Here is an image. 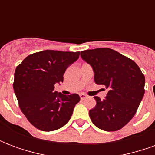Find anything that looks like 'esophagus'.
<instances>
[{"label": "esophagus", "instance_id": "34e87169", "mask_svg": "<svg viewBox=\"0 0 155 155\" xmlns=\"http://www.w3.org/2000/svg\"><path fill=\"white\" fill-rule=\"evenodd\" d=\"M80 97H81V100H82V101H83V100H84V99H85V98L87 97V96H86V95H85V94H80Z\"/></svg>", "mask_w": 155, "mask_h": 155}]
</instances>
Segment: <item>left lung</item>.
I'll list each match as a JSON object with an SVG mask.
<instances>
[{"label":"left lung","mask_w":155,"mask_h":155,"mask_svg":"<svg viewBox=\"0 0 155 155\" xmlns=\"http://www.w3.org/2000/svg\"><path fill=\"white\" fill-rule=\"evenodd\" d=\"M81 58L94 72V81L109 90L89 112L95 126L105 131L122 129L134 116L144 94L145 78L137 64L110 48L81 51Z\"/></svg>","instance_id":"obj_1"}]
</instances>
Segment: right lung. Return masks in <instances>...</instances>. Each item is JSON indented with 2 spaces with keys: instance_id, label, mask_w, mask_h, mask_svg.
<instances>
[{
  "instance_id": "1",
  "label": "right lung",
  "mask_w": 155,
  "mask_h": 155,
  "mask_svg": "<svg viewBox=\"0 0 155 155\" xmlns=\"http://www.w3.org/2000/svg\"><path fill=\"white\" fill-rule=\"evenodd\" d=\"M79 56L80 51L46 50L28 55L15 69L13 88L19 106L38 130H56L71 119L81 98L58 94L54 84L63 82L65 70Z\"/></svg>"
}]
</instances>
